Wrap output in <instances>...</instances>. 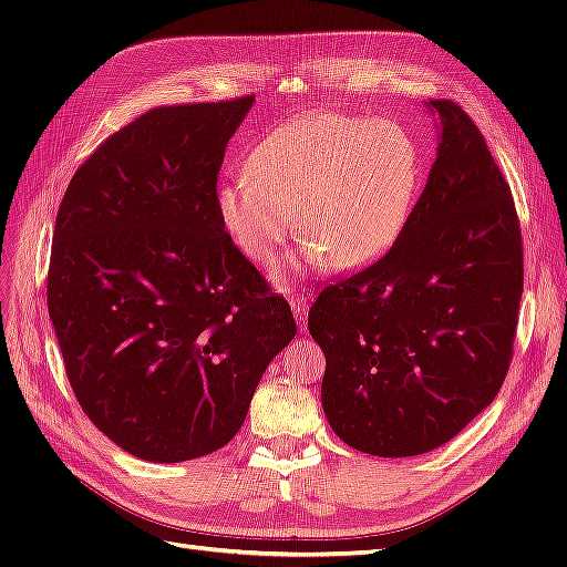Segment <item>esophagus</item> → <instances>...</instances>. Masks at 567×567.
Returning a JSON list of instances; mask_svg holds the SVG:
<instances>
[{"label": "esophagus", "mask_w": 567, "mask_h": 567, "mask_svg": "<svg viewBox=\"0 0 567 567\" xmlns=\"http://www.w3.org/2000/svg\"><path fill=\"white\" fill-rule=\"evenodd\" d=\"M290 310H293L296 319L300 321V331H307V326H305V312H307V302H305V298H300V296H290Z\"/></svg>", "instance_id": "esophagus-1"}]
</instances>
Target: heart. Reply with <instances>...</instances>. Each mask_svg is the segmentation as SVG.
I'll use <instances>...</instances> for the list:
<instances>
[{
  "mask_svg": "<svg viewBox=\"0 0 567 567\" xmlns=\"http://www.w3.org/2000/svg\"><path fill=\"white\" fill-rule=\"evenodd\" d=\"M221 182L215 208L248 260L269 265L293 236L310 262L362 269L400 238L421 179L414 140L390 120L321 111L271 130Z\"/></svg>",
  "mask_w": 567,
  "mask_h": 567,
  "instance_id": "heart-1",
  "label": "heart"
}]
</instances>
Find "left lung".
Listing matches in <instances>:
<instances>
[{"instance_id":"8db88e82","label":"left lung","mask_w":567,"mask_h":567,"mask_svg":"<svg viewBox=\"0 0 567 567\" xmlns=\"http://www.w3.org/2000/svg\"><path fill=\"white\" fill-rule=\"evenodd\" d=\"M440 117L437 158L392 248L326 286L307 326L326 357L333 433L371 456L433 452L499 392L523 296L511 186L458 104Z\"/></svg>"}]
</instances>
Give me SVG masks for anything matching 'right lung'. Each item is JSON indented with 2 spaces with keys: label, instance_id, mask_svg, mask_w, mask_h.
<instances>
[{
  "label": "right lung",
  "instance_id": "right-lung-1",
  "mask_svg": "<svg viewBox=\"0 0 567 567\" xmlns=\"http://www.w3.org/2000/svg\"><path fill=\"white\" fill-rule=\"evenodd\" d=\"M252 101L151 109L78 167L56 215L47 305L68 381L99 431L144 461L225 447L296 338L288 302L215 208Z\"/></svg>",
  "mask_w": 567,
  "mask_h": 567
}]
</instances>
